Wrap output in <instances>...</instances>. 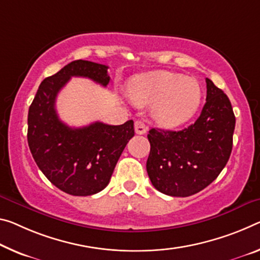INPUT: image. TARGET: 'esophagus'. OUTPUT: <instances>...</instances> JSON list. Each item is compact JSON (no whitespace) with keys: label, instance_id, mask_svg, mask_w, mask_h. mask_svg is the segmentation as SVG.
Instances as JSON below:
<instances>
[{"label":"esophagus","instance_id":"esophagus-1","mask_svg":"<svg viewBox=\"0 0 260 260\" xmlns=\"http://www.w3.org/2000/svg\"><path fill=\"white\" fill-rule=\"evenodd\" d=\"M134 129H135V133L142 135L147 132V125L143 121L138 120V121H135V123H134Z\"/></svg>","mask_w":260,"mask_h":260}]
</instances>
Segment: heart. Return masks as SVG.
<instances>
[{
	"label": "heart",
	"instance_id": "1",
	"mask_svg": "<svg viewBox=\"0 0 260 260\" xmlns=\"http://www.w3.org/2000/svg\"><path fill=\"white\" fill-rule=\"evenodd\" d=\"M128 91L137 104L152 105L155 121L167 128L188 121L201 102V86L196 78L166 71L135 76L129 82Z\"/></svg>",
	"mask_w": 260,
	"mask_h": 260
}]
</instances>
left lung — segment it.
<instances>
[{"instance_id":"8db88e82","label":"left lung","mask_w":260,"mask_h":260,"mask_svg":"<svg viewBox=\"0 0 260 260\" xmlns=\"http://www.w3.org/2000/svg\"><path fill=\"white\" fill-rule=\"evenodd\" d=\"M206 84V103L194 123L178 132L151 128L148 134V176L167 196L200 192L217 178L232 154L236 122L232 103L209 78Z\"/></svg>"}]
</instances>
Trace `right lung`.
<instances>
[{
  "mask_svg": "<svg viewBox=\"0 0 260 260\" xmlns=\"http://www.w3.org/2000/svg\"><path fill=\"white\" fill-rule=\"evenodd\" d=\"M108 68L91 61H73L41 82L28 109L31 154L49 182L68 194L92 196L108 186L122 150L134 137L133 120L118 126L96 121L72 128L56 113V96L71 77H88L106 86Z\"/></svg>",
  "mask_w": 260,
  "mask_h": 260,
  "instance_id": "right-lung-1",
  "label": "right lung"
}]
</instances>
